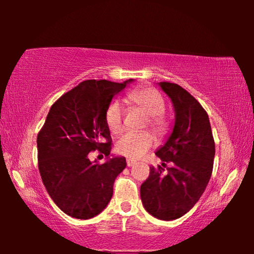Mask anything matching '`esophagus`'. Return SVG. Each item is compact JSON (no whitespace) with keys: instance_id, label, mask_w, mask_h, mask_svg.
Masks as SVG:
<instances>
[{"instance_id":"esophagus-1","label":"esophagus","mask_w":254,"mask_h":254,"mask_svg":"<svg viewBox=\"0 0 254 254\" xmlns=\"http://www.w3.org/2000/svg\"><path fill=\"white\" fill-rule=\"evenodd\" d=\"M135 164H136V161H134V159H127V166H134Z\"/></svg>"}]
</instances>
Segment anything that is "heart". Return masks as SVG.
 Instances as JSON below:
<instances>
[{
  "instance_id": "b5f03b06",
  "label": "heart",
  "mask_w": 254,
  "mask_h": 254,
  "mask_svg": "<svg viewBox=\"0 0 254 254\" xmlns=\"http://www.w3.org/2000/svg\"><path fill=\"white\" fill-rule=\"evenodd\" d=\"M130 102L137 105L149 116V126L157 135H163L168 129V123L163 118L165 103L163 97L151 88L136 89L129 93ZM124 107L119 100L110 104L106 111V124L111 133L119 134L124 127ZM155 143L154 136L148 131L124 134L117 142V151L126 157L138 159L143 157Z\"/></svg>"
}]
</instances>
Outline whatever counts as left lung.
<instances>
[{
    "mask_svg": "<svg viewBox=\"0 0 254 254\" xmlns=\"http://www.w3.org/2000/svg\"><path fill=\"white\" fill-rule=\"evenodd\" d=\"M159 86L171 99L176 120L171 135L156 156L172 166L165 175L162 166L150 168L140 193L149 214L172 221L192 209L206 190L213 172L215 142L201 104L175 83L161 82Z\"/></svg>",
    "mask_w": 254,
    "mask_h": 254,
    "instance_id": "obj_1",
    "label": "left lung"
}]
</instances>
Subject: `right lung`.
Listing matches in <instances>:
<instances>
[{"instance_id":"add662e5","label":"right lung","mask_w":254,"mask_h":254,"mask_svg":"<svg viewBox=\"0 0 254 254\" xmlns=\"http://www.w3.org/2000/svg\"><path fill=\"white\" fill-rule=\"evenodd\" d=\"M133 79L123 83L88 79L62 95L47 114L37 137L38 168L54 203L69 216L95 217L113 195V184L126 158L89 159L98 150L109 157L112 138L106 111L112 98Z\"/></svg>"}]
</instances>
